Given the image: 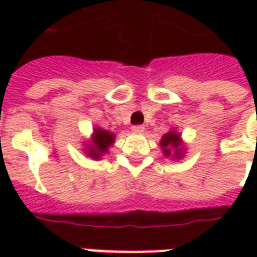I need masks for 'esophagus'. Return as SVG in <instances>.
Segmentation results:
<instances>
[{
	"mask_svg": "<svg viewBox=\"0 0 257 257\" xmlns=\"http://www.w3.org/2000/svg\"><path fill=\"white\" fill-rule=\"evenodd\" d=\"M132 131H134L135 134H142V132H145V126L143 125H134Z\"/></svg>",
	"mask_w": 257,
	"mask_h": 257,
	"instance_id": "esophagus-1",
	"label": "esophagus"
}]
</instances>
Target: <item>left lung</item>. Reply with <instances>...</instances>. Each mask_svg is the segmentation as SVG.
Masks as SVG:
<instances>
[{
  "instance_id": "left-lung-1",
  "label": "left lung",
  "mask_w": 257,
  "mask_h": 257,
  "mask_svg": "<svg viewBox=\"0 0 257 257\" xmlns=\"http://www.w3.org/2000/svg\"><path fill=\"white\" fill-rule=\"evenodd\" d=\"M161 147L164 150V154L167 157L171 156L172 150L176 153V157L180 158L182 157V150L179 149L180 147V135L176 132H168L167 135H164V138L161 139Z\"/></svg>"
}]
</instances>
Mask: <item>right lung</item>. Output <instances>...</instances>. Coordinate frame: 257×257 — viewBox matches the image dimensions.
<instances>
[{
  "label": "right lung",
  "instance_id": "obj_1",
  "mask_svg": "<svg viewBox=\"0 0 257 257\" xmlns=\"http://www.w3.org/2000/svg\"><path fill=\"white\" fill-rule=\"evenodd\" d=\"M114 142V135L103 131V129H95V138H93V146H90L88 150V156L92 158H100L101 154H104L108 149V146Z\"/></svg>",
  "mask_w": 257,
  "mask_h": 257
}]
</instances>
